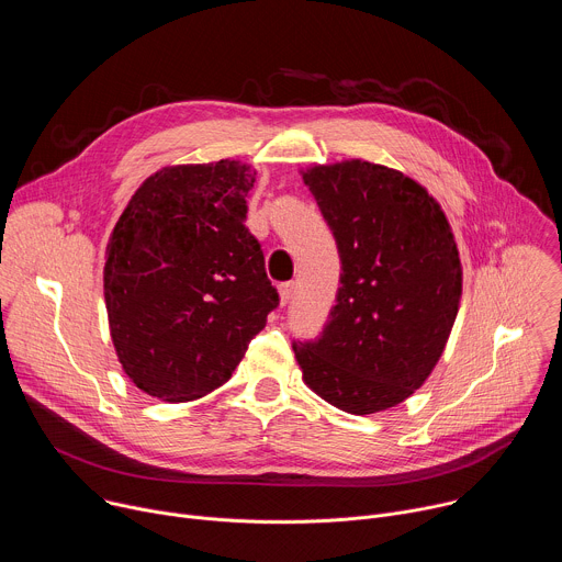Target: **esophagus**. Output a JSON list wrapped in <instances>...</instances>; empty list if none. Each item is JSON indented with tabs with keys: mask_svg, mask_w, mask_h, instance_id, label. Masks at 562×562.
<instances>
[{
	"mask_svg": "<svg viewBox=\"0 0 562 562\" xmlns=\"http://www.w3.org/2000/svg\"><path fill=\"white\" fill-rule=\"evenodd\" d=\"M293 291H295V284H293V282H282V284H280V302H282V304H289L291 297H293Z\"/></svg>",
	"mask_w": 562,
	"mask_h": 562,
	"instance_id": "esophagus-1",
	"label": "esophagus"
}]
</instances>
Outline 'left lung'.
<instances>
[{
  "instance_id": "1",
  "label": "left lung",
  "mask_w": 562,
  "mask_h": 562,
  "mask_svg": "<svg viewBox=\"0 0 562 562\" xmlns=\"http://www.w3.org/2000/svg\"><path fill=\"white\" fill-rule=\"evenodd\" d=\"M342 273L315 340L293 342L302 380L329 405L367 416L407 400L440 360L462 267L440 204L400 171L347 159L302 171Z\"/></svg>"
}]
</instances>
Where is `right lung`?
Segmentation results:
<instances>
[{
    "instance_id": "add662e5",
    "label": "right lung",
    "mask_w": 562,
    "mask_h": 562,
    "mask_svg": "<svg viewBox=\"0 0 562 562\" xmlns=\"http://www.w3.org/2000/svg\"><path fill=\"white\" fill-rule=\"evenodd\" d=\"M254 182L237 159L167 167L142 182L111 233V338L153 397L187 403L222 386L280 304L245 224Z\"/></svg>"
}]
</instances>
